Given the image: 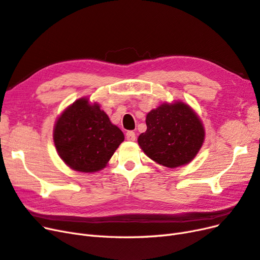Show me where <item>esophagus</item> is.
Masks as SVG:
<instances>
[{
  "label": "esophagus",
  "mask_w": 260,
  "mask_h": 260,
  "mask_svg": "<svg viewBox=\"0 0 260 260\" xmlns=\"http://www.w3.org/2000/svg\"><path fill=\"white\" fill-rule=\"evenodd\" d=\"M125 138L128 141H136V133L133 131H127L125 133Z\"/></svg>",
  "instance_id": "1"
}]
</instances>
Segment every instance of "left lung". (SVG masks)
Returning <instances> with one entry per match:
<instances>
[{"instance_id": "1", "label": "left lung", "mask_w": 260, "mask_h": 260, "mask_svg": "<svg viewBox=\"0 0 260 260\" xmlns=\"http://www.w3.org/2000/svg\"><path fill=\"white\" fill-rule=\"evenodd\" d=\"M138 143L149 158L168 168L190 162L205 138L200 117L183 102L164 103L146 115Z\"/></svg>"}]
</instances>
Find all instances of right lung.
<instances>
[{"label": "right lung", "instance_id": "1", "mask_svg": "<svg viewBox=\"0 0 260 260\" xmlns=\"http://www.w3.org/2000/svg\"><path fill=\"white\" fill-rule=\"evenodd\" d=\"M60 158L72 169L95 172L103 169L124 140L98 103L82 98L57 118L53 133Z\"/></svg>", "mask_w": 260, "mask_h": 260}]
</instances>
